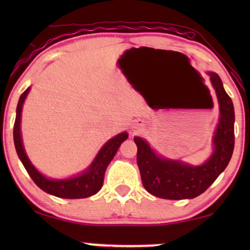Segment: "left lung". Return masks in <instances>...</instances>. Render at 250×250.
<instances>
[{"mask_svg":"<svg viewBox=\"0 0 250 250\" xmlns=\"http://www.w3.org/2000/svg\"><path fill=\"white\" fill-rule=\"evenodd\" d=\"M220 105V118L211 145L213 152L198 166L159 156L145 139L135 136L136 162L145 189L163 199H192L205 192L227 168L234 148V108L216 73H208Z\"/></svg>","mask_w":250,"mask_h":250,"instance_id":"1","label":"left lung"}]
</instances>
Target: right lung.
I'll use <instances>...</instances> for the list:
<instances>
[{
	"mask_svg": "<svg viewBox=\"0 0 250 250\" xmlns=\"http://www.w3.org/2000/svg\"><path fill=\"white\" fill-rule=\"evenodd\" d=\"M29 91L30 87L27 88L20 95L18 105H17L16 122L15 126H13V141H15L16 151L18 153L19 159L21 160L27 173L29 174V176L32 177L37 187L41 188L44 192L52 194V196L63 198V199H81V198L93 196L104 186V173L107 166L115 157L122 143L128 138L127 132L119 133L109 140L108 142H105L104 146L99 150L91 165L81 174L68 177V179H50V177L43 175L40 170H37L36 167L29 160L25 148H23L20 123H21L23 102H25Z\"/></svg>",
	"mask_w": 250,
	"mask_h": 250,
	"instance_id": "obj_1",
	"label": "right lung"
}]
</instances>
